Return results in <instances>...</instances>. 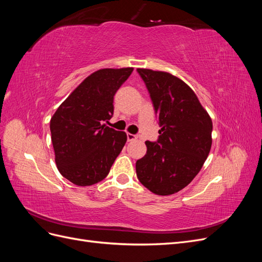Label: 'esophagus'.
I'll use <instances>...</instances> for the list:
<instances>
[{
  "label": "esophagus",
  "instance_id": "34e87169",
  "mask_svg": "<svg viewBox=\"0 0 262 262\" xmlns=\"http://www.w3.org/2000/svg\"><path fill=\"white\" fill-rule=\"evenodd\" d=\"M126 137H128V141H130V142L138 139V137H137V136H134V134H131V133H128V134H126Z\"/></svg>",
  "mask_w": 262,
  "mask_h": 262
}]
</instances>
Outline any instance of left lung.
Returning <instances> with one entry per match:
<instances>
[{"label":"left lung","instance_id":"1","mask_svg":"<svg viewBox=\"0 0 262 262\" xmlns=\"http://www.w3.org/2000/svg\"><path fill=\"white\" fill-rule=\"evenodd\" d=\"M158 117L157 142L146 141V154L137 161L140 182L158 195L188 186L207 160L212 145V119L191 87L163 71L138 69Z\"/></svg>","mask_w":262,"mask_h":262}]
</instances>
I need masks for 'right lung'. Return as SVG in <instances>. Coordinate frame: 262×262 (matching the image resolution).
I'll list each match as a JSON object with an SVG mask.
<instances>
[{"label":"right lung","instance_id":"obj_1","mask_svg":"<svg viewBox=\"0 0 262 262\" xmlns=\"http://www.w3.org/2000/svg\"><path fill=\"white\" fill-rule=\"evenodd\" d=\"M133 68L101 69L87 76L50 120L54 161L61 175L76 186L105 179L126 142V133L104 121L114 114L116 92Z\"/></svg>","mask_w":262,"mask_h":262}]
</instances>
